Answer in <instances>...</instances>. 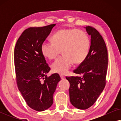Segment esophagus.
I'll return each instance as SVG.
<instances>
[{
	"mask_svg": "<svg viewBox=\"0 0 121 121\" xmlns=\"http://www.w3.org/2000/svg\"><path fill=\"white\" fill-rule=\"evenodd\" d=\"M60 77L61 79H63L65 78V77H64V75H63V74H60Z\"/></svg>",
	"mask_w": 121,
	"mask_h": 121,
	"instance_id": "1",
	"label": "esophagus"
}]
</instances>
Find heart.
<instances>
[{
    "label": "heart",
    "mask_w": 121,
    "mask_h": 121,
    "mask_svg": "<svg viewBox=\"0 0 121 121\" xmlns=\"http://www.w3.org/2000/svg\"><path fill=\"white\" fill-rule=\"evenodd\" d=\"M52 42H44L41 52L49 59L57 58L62 50L63 55L52 65L54 72L65 74L73 64L83 62L90 49V39L84 31L77 29H64L53 35Z\"/></svg>",
    "instance_id": "heart-1"
}]
</instances>
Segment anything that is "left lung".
<instances>
[{"label": "left lung", "mask_w": 121, "mask_h": 121, "mask_svg": "<svg viewBox=\"0 0 121 121\" xmlns=\"http://www.w3.org/2000/svg\"><path fill=\"white\" fill-rule=\"evenodd\" d=\"M91 36L88 56L73 70L79 76L66 77L70 83L71 104L81 110L89 108L96 101L106 85L108 53L103 38L95 28L85 27Z\"/></svg>", "instance_id": "8db88e82"}]
</instances>
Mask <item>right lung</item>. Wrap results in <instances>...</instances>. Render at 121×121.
I'll return each mask as SVG.
<instances>
[{
  "label": "right lung",
  "mask_w": 121,
  "mask_h": 121,
  "mask_svg": "<svg viewBox=\"0 0 121 121\" xmlns=\"http://www.w3.org/2000/svg\"><path fill=\"white\" fill-rule=\"evenodd\" d=\"M56 24L26 29L16 42L14 64L18 89L27 105L37 111L50 107L60 80L58 74L47 77L51 70L41 52V45Z\"/></svg>",
  "instance_id": "obj_1"
}]
</instances>
